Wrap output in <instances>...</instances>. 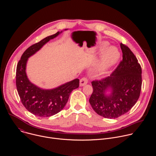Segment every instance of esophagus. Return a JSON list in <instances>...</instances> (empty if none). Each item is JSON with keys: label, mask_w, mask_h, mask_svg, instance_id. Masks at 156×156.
Returning a JSON list of instances; mask_svg holds the SVG:
<instances>
[{"label": "esophagus", "mask_w": 156, "mask_h": 156, "mask_svg": "<svg viewBox=\"0 0 156 156\" xmlns=\"http://www.w3.org/2000/svg\"><path fill=\"white\" fill-rule=\"evenodd\" d=\"M88 82V80L86 78H82L80 80V86H83L85 84H86Z\"/></svg>", "instance_id": "34e87169"}]
</instances>
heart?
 I'll return each mask as SVG.
<instances>
[{
  "mask_svg": "<svg viewBox=\"0 0 156 156\" xmlns=\"http://www.w3.org/2000/svg\"><path fill=\"white\" fill-rule=\"evenodd\" d=\"M108 46L107 42H104L101 45V50H104ZM120 57L119 49L115 46L107 48L102 53L96 67V72L98 74H104L110 70L118 62Z\"/></svg>",
  "mask_w": 156,
  "mask_h": 156,
  "instance_id": "heart-1",
  "label": "heart"
}]
</instances>
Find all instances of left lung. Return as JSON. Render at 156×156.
I'll use <instances>...</instances> for the list:
<instances>
[{
	"instance_id": "8db88e82",
	"label": "left lung",
	"mask_w": 156,
	"mask_h": 156,
	"mask_svg": "<svg viewBox=\"0 0 156 156\" xmlns=\"http://www.w3.org/2000/svg\"><path fill=\"white\" fill-rule=\"evenodd\" d=\"M123 59L115 70L107 78L92 81L93 92L90 103L99 115L116 119L135 105L139 99L141 84V67L131 51L122 43Z\"/></svg>"
}]
</instances>
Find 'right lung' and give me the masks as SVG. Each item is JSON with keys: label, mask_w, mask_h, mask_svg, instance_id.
<instances>
[{"label": "right lung", "mask_w": 156, "mask_h": 156, "mask_svg": "<svg viewBox=\"0 0 156 156\" xmlns=\"http://www.w3.org/2000/svg\"><path fill=\"white\" fill-rule=\"evenodd\" d=\"M62 33V31H58L28 48L21 55L17 64L16 85L18 95L25 107L31 114L38 117H51L58 113L65 106L72 91L79 86L80 81L76 78L57 87L45 90L32 83L27 75L26 68L28 58L39 51L51 39L56 37Z\"/></svg>", "instance_id": "add662e5"}]
</instances>
